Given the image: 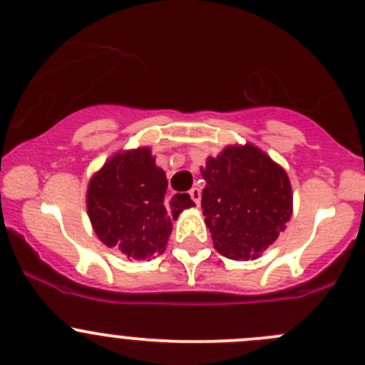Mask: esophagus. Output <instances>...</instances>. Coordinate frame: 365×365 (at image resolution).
Masks as SVG:
<instances>
[{"label": "esophagus", "instance_id": "1", "mask_svg": "<svg viewBox=\"0 0 365 365\" xmlns=\"http://www.w3.org/2000/svg\"><path fill=\"white\" fill-rule=\"evenodd\" d=\"M189 194H190V199H192L195 205H199V202H201V190H199L197 187H192V189L189 190Z\"/></svg>", "mask_w": 365, "mask_h": 365}]
</instances>
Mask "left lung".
Instances as JSON below:
<instances>
[{
    "instance_id": "left-lung-1",
    "label": "left lung",
    "mask_w": 365,
    "mask_h": 365,
    "mask_svg": "<svg viewBox=\"0 0 365 365\" xmlns=\"http://www.w3.org/2000/svg\"><path fill=\"white\" fill-rule=\"evenodd\" d=\"M201 175L206 180L201 208L215 248L227 259H257L292 215V187L285 170L247 143L208 157Z\"/></svg>"
}]
</instances>
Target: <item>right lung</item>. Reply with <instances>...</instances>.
<instances>
[{
	"instance_id": "right-lung-1",
	"label": "right lung",
	"mask_w": 365,
	"mask_h": 365,
	"mask_svg": "<svg viewBox=\"0 0 365 365\" xmlns=\"http://www.w3.org/2000/svg\"><path fill=\"white\" fill-rule=\"evenodd\" d=\"M166 173L148 147L110 157L89 182L87 213L99 240L133 259L166 250L171 222L194 201L189 194L168 197Z\"/></svg>"
}]
</instances>
